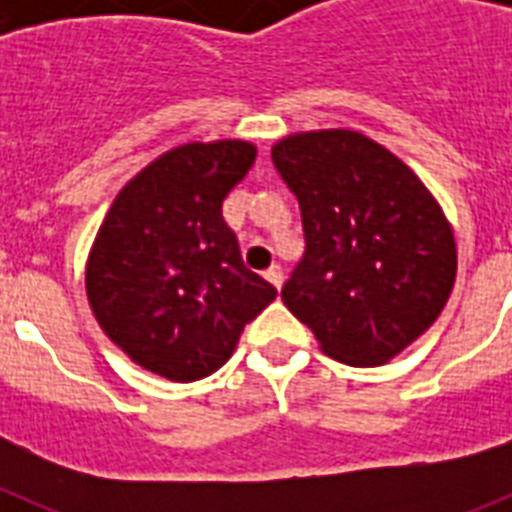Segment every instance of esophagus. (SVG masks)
Wrapping results in <instances>:
<instances>
[{
  "label": "esophagus",
  "mask_w": 512,
  "mask_h": 512,
  "mask_svg": "<svg viewBox=\"0 0 512 512\" xmlns=\"http://www.w3.org/2000/svg\"><path fill=\"white\" fill-rule=\"evenodd\" d=\"M264 277H266V282H271V284H274V287L279 289V287H282V282H284L282 266H271V269H266Z\"/></svg>",
  "instance_id": "esophagus-1"
}]
</instances>
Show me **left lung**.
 <instances>
[{
	"label": "left lung",
	"instance_id": "left-lung-1",
	"mask_svg": "<svg viewBox=\"0 0 512 512\" xmlns=\"http://www.w3.org/2000/svg\"><path fill=\"white\" fill-rule=\"evenodd\" d=\"M271 161L305 228L284 305L330 359H395L436 323L454 289L446 212L402 158L359 130L289 133L271 146Z\"/></svg>",
	"mask_w": 512,
	"mask_h": 512
}]
</instances>
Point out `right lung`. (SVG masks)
Instances as JSON below:
<instances>
[{"mask_svg":"<svg viewBox=\"0 0 512 512\" xmlns=\"http://www.w3.org/2000/svg\"><path fill=\"white\" fill-rule=\"evenodd\" d=\"M256 161L251 140H194L153 158L117 192L84 284L99 328L146 372L210 377L277 289L246 269L223 200Z\"/></svg>","mask_w":512,"mask_h":512,"instance_id":"1","label":"right lung"}]
</instances>
